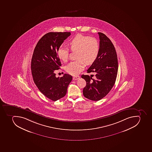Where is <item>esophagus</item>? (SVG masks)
I'll list each match as a JSON object with an SVG mask.
<instances>
[{"mask_svg":"<svg viewBox=\"0 0 152 152\" xmlns=\"http://www.w3.org/2000/svg\"><path fill=\"white\" fill-rule=\"evenodd\" d=\"M79 78H80L79 76H75V77H73V79L74 80H76L77 79H79Z\"/></svg>","mask_w":152,"mask_h":152,"instance_id":"34e87169","label":"esophagus"}]
</instances>
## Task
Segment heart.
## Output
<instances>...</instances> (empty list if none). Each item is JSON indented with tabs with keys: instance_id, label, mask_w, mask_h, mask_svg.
Returning a JSON list of instances; mask_svg holds the SVG:
<instances>
[{
	"instance_id": "obj_1",
	"label": "heart",
	"mask_w": 152,
	"mask_h": 152,
	"mask_svg": "<svg viewBox=\"0 0 152 152\" xmlns=\"http://www.w3.org/2000/svg\"><path fill=\"white\" fill-rule=\"evenodd\" d=\"M72 51H76L77 59L66 66L68 73L73 75L79 74L85 67V63L89 65L94 62L98 56L99 45L96 38L78 34L68 42ZM58 57L64 61H67L69 54V49L61 46L57 51Z\"/></svg>"
}]
</instances>
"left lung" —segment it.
I'll list each match as a JSON object with an SVG mask.
<instances>
[{"label": "left lung", "instance_id": "left-lung-1", "mask_svg": "<svg viewBox=\"0 0 152 152\" xmlns=\"http://www.w3.org/2000/svg\"><path fill=\"white\" fill-rule=\"evenodd\" d=\"M98 34L100 40L99 55L87 70V73H94V78L92 77L93 75H81L86 82L83 95L94 101H99L110 92L118 72V57L114 45L105 34L101 32Z\"/></svg>", "mask_w": 152, "mask_h": 152}]
</instances>
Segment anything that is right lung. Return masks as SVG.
I'll return each mask as SVG.
<instances>
[{"mask_svg":"<svg viewBox=\"0 0 152 152\" xmlns=\"http://www.w3.org/2000/svg\"><path fill=\"white\" fill-rule=\"evenodd\" d=\"M70 35V32H49L41 37L34 50L31 60L34 81L40 91L52 101L65 96L72 80L70 75L56 77L55 73L61 66L58 50Z\"/></svg>","mask_w":152,"mask_h":152,"instance_id":"add662e5","label":"right lung"}]
</instances>
